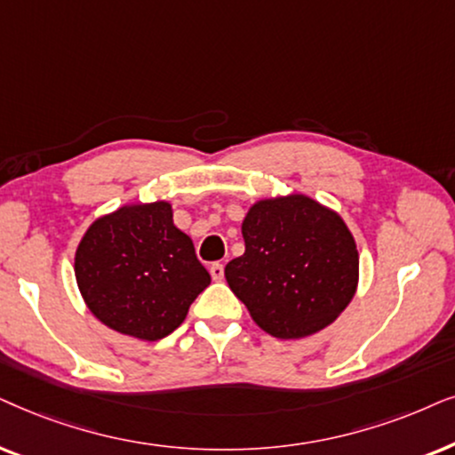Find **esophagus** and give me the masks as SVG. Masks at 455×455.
I'll return each mask as SVG.
<instances>
[{
	"label": "esophagus",
	"instance_id": "obj_1",
	"mask_svg": "<svg viewBox=\"0 0 455 455\" xmlns=\"http://www.w3.org/2000/svg\"><path fill=\"white\" fill-rule=\"evenodd\" d=\"M210 275H212V278H214V281H222V278H224V266L220 262H214L210 266Z\"/></svg>",
	"mask_w": 455,
	"mask_h": 455
}]
</instances>
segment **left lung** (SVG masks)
Listing matches in <instances>:
<instances>
[{"label": "left lung", "instance_id": "1", "mask_svg": "<svg viewBox=\"0 0 455 455\" xmlns=\"http://www.w3.org/2000/svg\"><path fill=\"white\" fill-rule=\"evenodd\" d=\"M243 256L224 268L259 329L301 339L335 323L354 299L360 256L335 210L304 193L258 199L241 224Z\"/></svg>", "mask_w": 455, "mask_h": 455}]
</instances>
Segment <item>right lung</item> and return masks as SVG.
<instances>
[{
  "label": "right lung",
  "instance_id": "1",
  "mask_svg": "<svg viewBox=\"0 0 455 455\" xmlns=\"http://www.w3.org/2000/svg\"><path fill=\"white\" fill-rule=\"evenodd\" d=\"M75 276L89 312L139 341L179 329L210 284L168 202L126 204L91 222L76 247Z\"/></svg>",
  "mask_w": 455,
  "mask_h": 455
}]
</instances>
